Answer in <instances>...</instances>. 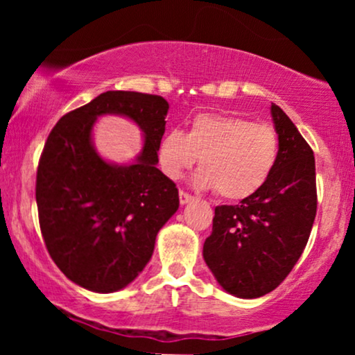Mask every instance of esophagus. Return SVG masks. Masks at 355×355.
I'll return each mask as SVG.
<instances>
[{"label": "esophagus", "instance_id": "34e87169", "mask_svg": "<svg viewBox=\"0 0 355 355\" xmlns=\"http://www.w3.org/2000/svg\"><path fill=\"white\" fill-rule=\"evenodd\" d=\"M178 197H180V203H182V205H185V203H189V202L193 200V197H191L189 191H185V190L178 191Z\"/></svg>", "mask_w": 355, "mask_h": 355}]
</instances>
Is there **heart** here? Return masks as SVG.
I'll use <instances>...</instances> for the list:
<instances>
[{
	"label": "heart",
	"mask_w": 355,
	"mask_h": 355,
	"mask_svg": "<svg viewBox=\"0 0 355 355\" xmlns=\"http://www.w3.org/2000/svg\"><path fill=\"white\" fill-rule=\"evenodd\" d=\"M279 157V135L267 123L218 113H200L189 132L168 130L158 146L166 177L180 178L200 158L195 183L217 189L227 200H243L266 185Z\"/></svg>",
	"instance_id": "b5f03b06"
}]
</instances>
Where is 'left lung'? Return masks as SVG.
<instances>
[{"mask_svg": "<svg viewBox=\"0 0 355 355\" xmlns=\"http://www.w3.org/2000/svg\"><path fill=\"white\" fill-rule=\"evenodd\" d=\"M279 157L266 185L239 205L215 209L203 259L223 291L240 299L272 292L302 255L317 211L315 158L297 126L272 103Z\"/></svg>", "mask_w": 355, "mask_h": 355, "instance_id": "1", "label": "left lung"}]
</instances>
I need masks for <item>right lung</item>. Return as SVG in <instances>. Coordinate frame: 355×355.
Listing matches in <instances>:
<instances>
[{
  "instance_id": "obj_1",
  "label": "right lung",
  "mask_w": 355,
  "mask_h": 355,
  "mask_svg": "<svg viewBox=\"0 0 355 355\" xmlns=\"http://www.w3.org/2000/svg\"><path fill=\"white\" fill-rule=\"evenodd\" d=\"M166 112L158 95L107 92L61 116L48 135L36 172L40 229L53 262L80 287L110 294L133 282L178 210L177 185L157 168ZM101 114L142 128L133 164H108L96 153L91 130Z\"/></svg>"
}]
</instances>
